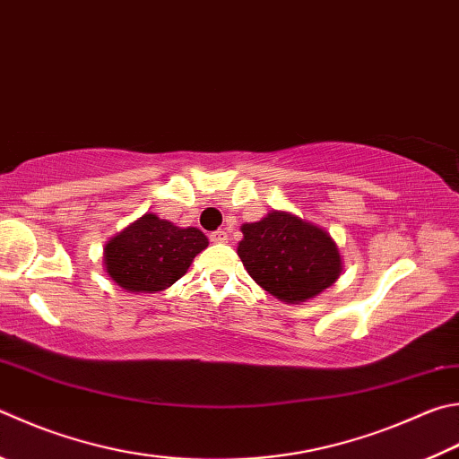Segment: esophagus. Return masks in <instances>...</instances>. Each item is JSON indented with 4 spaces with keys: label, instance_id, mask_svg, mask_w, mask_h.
<instances>
[{
    "label": "esophagus",
    "instance_id": "obj_1",
    "mask_svg": "<svg viewBox=\"0 0 459 459\" xmlns=\"http://www.w3.org/2000/svg\"><path fill=\"white\" fill-rule=\"evenodd\" d=\"M211 240H212V243H216V245H222V243H227V240H229L227 230H224V229H219V230L211 232Z\"/></svg>",
    "mask_w": 459,
    "mask_h": 459
}]
</instances>
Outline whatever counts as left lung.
Returning a JSON list of instances; mask_svg holds the SVG:
<instances>
[{
    "label": "left lung",
    "instance_id": "1",
    "mask_svg": "<svg viewBox=\"0 0 459 459\" xmlns=\"http://www.w3.org/2000/svg\"><path fill=\"white\" fill-rule=\"evenodd\" d=\"M237 253L266 293L285 303H305L339 279L343 263L327 230L285 211L243 224Z\"/></svg>",
    "mask_w": 459,
    "mask_h": 459
}]
</instances>
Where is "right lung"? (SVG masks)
I'll use <instances>...</instances> for the list:
<instances>
[{
	"mask_svg": "<svg viewBox=\"0 0 459 459\" xmlns=\"http://www.w3.org/2000/svg\"><path fill=\"white\" fill-rule=\"evenodd\" d=\"M206 247L203 230L180 229L148 212L108 240L104 269L124 290L156 293L174 285Z\"/></svg>",
	"mask_w": 459,
	"mask_h": 459,
	"instance_id": "right-lung-1",
	"label": "right lung"
}]
</instances>
